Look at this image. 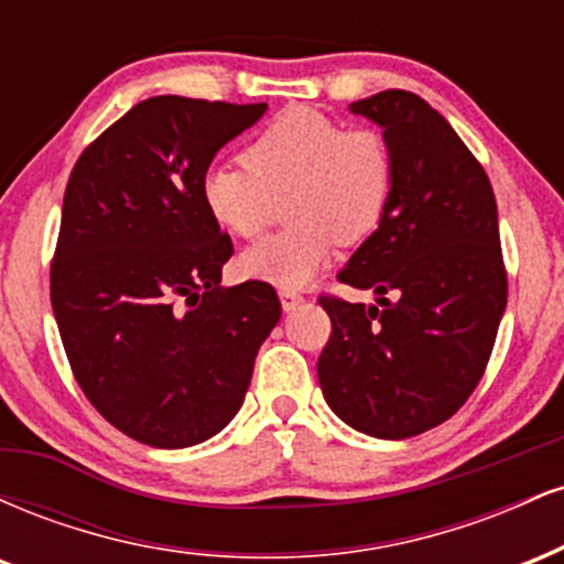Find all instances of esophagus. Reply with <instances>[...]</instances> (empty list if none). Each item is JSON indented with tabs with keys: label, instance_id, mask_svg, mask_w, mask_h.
<instances>
[{
	"label": "esophagus",
	"instance_id": "esophagus-1",
	"mask_svg": "<svg viewBox=\"0 0 564 564\" xmlns=\"http://www.w3.org/2000/svg\"><path fill=\"white\" fill-rule=\"evenodd\" d=\"M302 300L304 296L300 294V291H294V289H281V304H283V310H294L296 304H302Z\"/></svg>",
	"mask_w": 564,
	"mask_h": 564
}]
</instances>
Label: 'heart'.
<instances>
[{
	"instance_id": "b5f03b06",
	"label": "heart",
	"mask_w": 564,
	"mask_h": 564,
	"mask_svg": "<svg viewBox=\"0 0 564 564\" xmlns=\"http://www.w3.org/2000/svg\"><path fill=\"white\" fill-rule=\"evenodd\" d=\"M398 183L390 140L371 127L294 106L246 145L243 164L217 161L200 180V200L223 230L254 238L286 198L289 228L241 254L243 275L302 289L332 260L336 241L360 243L379 230Z\"/></svg>"
}]
</instances>
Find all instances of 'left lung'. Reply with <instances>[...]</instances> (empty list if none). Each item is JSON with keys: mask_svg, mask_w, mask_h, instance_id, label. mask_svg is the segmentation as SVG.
<instances>
[{"mask_svg": "<svg viewBox=\"0 0 564 564\" xmlns=\"http://www.w3.org/2000/svg\"><path fill=\"white\" fill-rule=\"evenodd\" d=\"M349 111L384 129L398 183L384 223L336 275L371 289L377 304L318 296L332 318L318 379L341 422L405 440L448 422L494 352L507 307L496 196L480 161L419 95L384 89Z\"/></svg>", "mask_w": 564, "mask_h": 564, "instance_id": "left-lung-1", "label": "left lung"}]
</instances>
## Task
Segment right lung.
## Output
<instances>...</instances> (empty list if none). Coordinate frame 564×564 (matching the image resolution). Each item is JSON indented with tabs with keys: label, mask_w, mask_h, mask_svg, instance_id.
<instances>
[{
	"label": "right lung",
	"mask_w": 564,
	"mask_h": 564,
	"mask_svg": "<svg viewBox=\"0 0 564 564\" xmlns=\"http://www.w3.org/2000/svg\"><path fill=\"white\" fill-rule=\"evenodd\" d=\"M264 111L148 97L68 177L50 268L57 332L97 413L153 448L204 443L236 416L281 318L270 283L219 286L232 243L200 200L219 148Z\"/></svg>",
	"instance_id": "add662e5"
}]
</instances>
